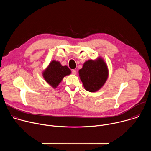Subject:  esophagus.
Here are the masks:
<instances>
[{"mask_svg": "<svg viewBox=\"0 0 151 151\" xmlns=\"http://www.w3.org/2000/svg\"><path fill=\"white\" fill-rule=\"evenodd\" d=\"M72 72V74H73V75H76V70H73Z\"/></svg>", "mask_w": 151, "mask_h": 151, "instance_id": "obj_1", "label": "esophagus"}]
</instances>
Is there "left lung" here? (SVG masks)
Listing matches in <instances>:
<instances>
[{
	"mask_svg": "<svg viewBox=\"0 0 151 151\" xmlns=\"http://www.w3.org/2000/svg\"><path fill=\"white\" fill-rule=\"evenodd\" d=\"M80 79L85 89L90 92L100 90L108 77V69L101 58L96 60L85 61L83 67L79 70Z\"/></svg>",
	"mask_w": 151,
	"mask_h": 151,
	"instance_id": "obj_1",
	"label": "left lung"
}]
</instances>
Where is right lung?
Here are the masks:
<instances>
[{
	"mask_svg": "<svg viewBox=\"0 0 151 151\" xmlns=\"http://www.w3.org/2000/svg\"><path fill=\"white\" fill-rule=\"evenodd\" d=\"M70 73L71 71L68 66H63L59 61L53 60L43 72V76L51 86L55 88L63 78Z\"/></svg>",
	"mask_w": 151,
	"mask_h": 151,
	"instance_id": "obj_1",
	"label": "right lung"
}]
</instances>
